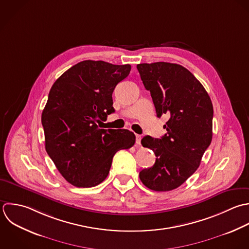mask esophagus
Returning <instances> with one entry per match:
<instances>
[{"instance_id":"1","label":"esophagus","mask_w":249,"mask_h":249,"mask_svg":"<svg viewBox=\"0 0 249 249\" xmlns=\"http://www.w3.org/2000/svg\"><path fill=\"white\" fill-rule=\"evenodd\" d=\"M141 140H142V136L137 134V135H136V143H137L138 145L141 144Z\"/></svg>"}]
</instances>
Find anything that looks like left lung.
<instances>
[{"label": "left lung", "mask_w": 249, "mask_h": 249, "mask_svg": "<svg viewBox=\"0 0 249 249\" xmlns=\"http://www.w3.org/2000/svg\"><path fill=\"white\" fill-rule=\"evenodd\" d=\"M137 69L150 91L158 117L170 118L161 139L145 136L143 147L155 153V164L140 173L142 182L154 191L179 187L199 168L213 139V107L201 82L178 64H139Z\"/></svg>", "instance_id": "1"}]
</instances>
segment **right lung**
Segmentation results:
<instances>
[{
    "instance_id": "1",
    "label": "right lung",
    "mask_w": 249,
    "mask_h": 249,
    "mask_svg": "<svg viewBox=\"0 0 249 249\" xmlns=\"http://www.w3.org/2000/svg\"><path fill=\"white\" fill-rule=\"evenodd\" d=\"M131 66L85 60L52 85L42 110L45 150L63 178L76 187L103 182L114 154L136 142L129 130L102 129L114 111L112 92Z\"/></svg>"
}]
</instances>
